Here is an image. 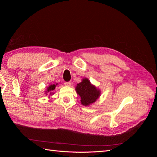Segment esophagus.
<instances>
[{
	"instance_id": "esophagus-1",
	"label": "esophagus",
	"mask_w": 157,
	"mask_h": 157,
	"mask_svg": "<svg viewBox=\"0 0 157 157\" xmlns=\"http://www.w3.org/2000/svg\"><path fill=\"white\" fill-rule=\"evenodd\" d=\"M71 82H65V84L66 85V86H71Z\"/></svg>"
}]
</instances>
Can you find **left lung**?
<instances>
[{"label": "left lung", "instance_id": "8db88e82", "mask_svg": "<svg viewBox=\"0 0 157 157\" xmlns=\"http://www.w3.org/2000/svg\"><path fill=\"white\" fill-rule=\"evenodd\" d=\"M75 90L81 98V103L85 106L96 101L100 96L99 90L92 85L87 78H84L81 82L78 84Z\"/></svg>", "mask_w": 157, "mask_h": 157}]
</instances>
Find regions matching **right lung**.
<instances>
[{
	"label": "right lung",
	"mask_w": 157,
	"mask_h": 157,
	"mask_svg": "<svg viewBox=\"0 0 157 157\" xmlns=\"http://www.w3.org/2000/svg\"><path fill=\"white\" fill-rule=\"evenodd\" d=\"M57 85V84H56ZM55 87H56V85L55 84H52V85H50V86L47 88V92H50V93H51L50 92L51 91H52V90H54V89H55Z\"/></svg>",
	"instance_id": "right-lung-1"
}]
</instances>
